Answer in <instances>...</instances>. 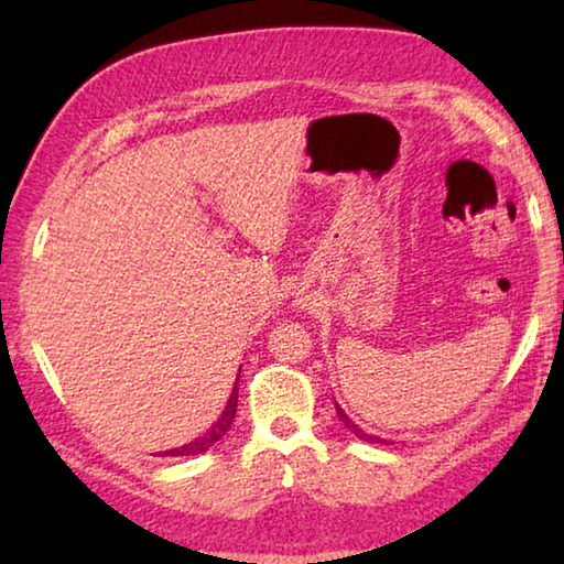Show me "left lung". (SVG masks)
Returning <instances> with one entry per match:
<instances>
[{"label": "left lung", "instance_id": "obj_1", "mask_svg": "<svg viewBox=\"0 0 564 564\" xmlns=\"http://www.w3.org/2000/svg\"><path fill=\"white\" fill-rule=\"evenodd\" d=\"M336 413H338V417L343 420V425H346L350 433H356V435L360 437V441H366V443H386V445H388V441H383V437H378V435H370V433L362 431V427H358L356 423H352V420L346 415V410H343L338 403H336Z\"/></svg>", "mask_w": 564, "mask_h": 564}]
</instances>
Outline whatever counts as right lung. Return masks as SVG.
<instances>
[{
  "mask_svg": "<svg viewBox=\"0 0 564 564\" xmlns=\"http://www.w3.org/2000/svg\"><path fill=\"white\" fill-rule=\"evenodd\" d=\"M236 405H238V378H236V386H234V390H231V398H228V403H226V408H224L221 417H218L216 423H214L212 427H208V431H206L204 435H198L196 441H191V443L181 445V447H174V451H166V455L178 457V455H202V453H206L208 447L221 441V437H224L228 431H231L234 417H236Z\"/></svg>",
  "mask_w": 564,
  "mask_h": 564,
  "instance_id": "obj_1",
  "label": "right lung"
}]
</instances>
